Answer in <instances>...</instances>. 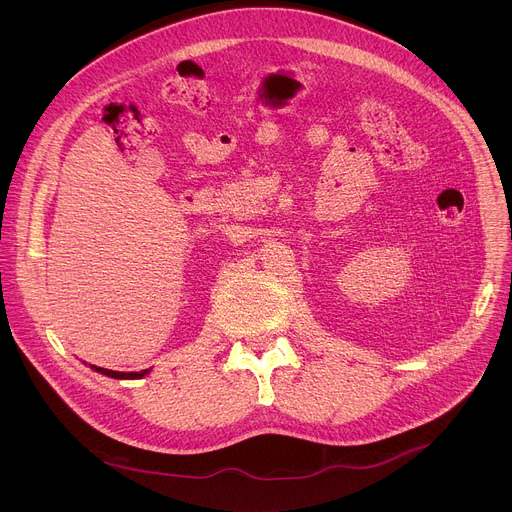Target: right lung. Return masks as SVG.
I'll use <instances>...</instances> for the list:
<instances>
[{"mask_svg": "<svg viewBox=\"0 0 512 512\" xmlns=\"http://www.w3.org/2000/svg\"><path fill=\"white\" fill-rule=\"evenodd\" d=\"M95 369L97 373H103L107 377H113V379H137V377H143L145 373H150V369H145L141 373H117V371H109V369H101V367H91Z\"/></svg>", "mask_w": 512, "mask_h": 512, "instance_id": "right-lung-1", "label": "right lung"}]
</instances>
